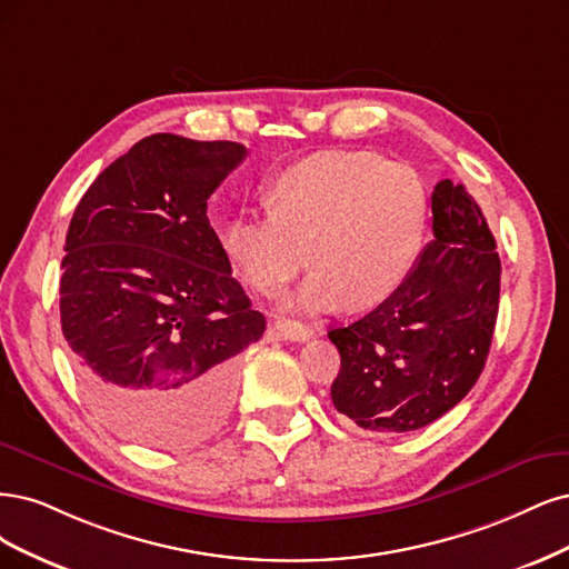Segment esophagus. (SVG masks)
I'll return each instance as SVG.
<instances>
[{
	"label": "esophagus",
	"instance_id": "1",
	"mask_svg": "<svg viewBox=\"0 0 569 569\" xmlns=\"http://www.w3.org/2000/svg\"><path fill=\"white\" fill-rule=\"evenodd\" d=\"M273 333H277L279 340H290V342H305L315 336V331L300 321H277V326H273Z\"/></svg>",
	"mask_w": 569,
	"mask_h": 569
}]
</instances>
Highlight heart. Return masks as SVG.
Returning <instances> with one entry per match:
<instances>
[{
    "label": "heart",
    "mask_w": 569,
    "mask_h": 569,
    "mask_svg": "<svg viewBox=\"0 0 569 569\" xmlns=\"http://www.w3.org/2000/svg\"><path fill=\"white\" fill-rule=\"evenodd\" d=\"M269 214L236 217L222 246L231 267L264 296L311 269L292 309L363 311L409 279L426 241L430 198L407 162L373 151H323L273 177Z\"/></svg>",
    "instance_id": "1"
}]
</instances>
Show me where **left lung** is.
<instances>
[{
  "label": "left lung",
  "instance_id": "obj_1",
  "mask_svg": "<svg viewBox=\"0 0 569 569\" xmlns=\"http://www.w3.org/2000/svg\"><path fill=\"white\" fill-rule=\"evenodd\" d=\"M432 236L395 296L328 333L340 352L331 399L363 430L397 435L430 426L485 369L501 260L463 184L442 179L435 187Z\"/></svg>",
  "mask_w": 569,
  "mask_h": 569
}]
</instances>
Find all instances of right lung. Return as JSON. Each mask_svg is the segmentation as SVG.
Masks as SVG:
<instances>
[{"label":"right lung","mask_w":569,"mask_h":569,"mask_svg":"<svg viewBox=\"0 0 569 569\" xmlns=\"http://www.w3.org/2000/svg\"><path fill=\"white\" fill-rule=\"evenodd\" d=\"M246 156L236 141L151 134L72 212L63 338L89 405L139 445L208 439L231 409L236 355L264 333L208 219V198Z\"/></svg>","instance_id":"1"}]
</instances>
